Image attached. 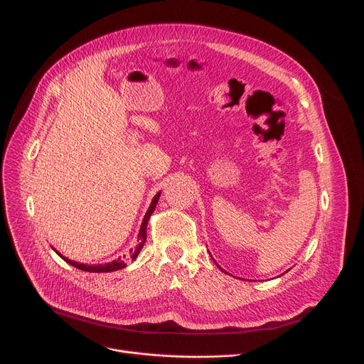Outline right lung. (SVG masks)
<instances>
[{
  "label": "right lung",
  "mask_w": 364,
  "mask_h": 364,
  "mask_svg": "<svg viewBox=\"0 0 364 364\" xmlns=\"http://www.w3.org/2000/svg\"><path fill=\"white\" fill-rule=\"evenodd\" d=\"M159 196H161V192H158V193L155 195V198L151 199V203H150V206H149V209H147V213H146V215H144V218H143V223H141V225H140V232H139V245L136 246V250H131V251H129L132 259H136V258L139 257V254H140V251H141V247L144 246L147 223H149V218H150V215L153 214V211H155V208H156L158 200H159ZM53 250H54V247H53ZM54 251H55V250H54ZM55 254L60 255V258H63V259H65L66 262H69L70 265L76 267V269H80V270H82V272H88V273H110V272H117V270L125 269V267H127L125 259H124L125 255H124V258H118V259L110 261V262H107V264H94V265H88V264H81V262H76V261L68 259L66 257H63L60 252H57V251H55Z\"/></svg>",
  "instance_id": "right-lung-1"
}]
</instances>
